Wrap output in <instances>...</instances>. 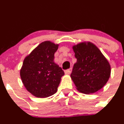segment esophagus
I'll return each mask as SVG.
<instances>
[{
	"label": "esophagus",
	"mask_w": 124,
	"mask_h": 124,
	"mask_svg": "<svg viewBox=\"0 0 124 124\" xmlns=\"http://www.w3.org/2000/svg\"><path fill=\"white\" fill-rule=\"evenodd\" d=\"M71 71H72V69H71V68H70V69L65 70L64 73H65V74H70V73H71Z\"/></svg>",
	"instance_id": "obj_1"
}]
</instances>
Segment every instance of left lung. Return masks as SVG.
I'll list each match as a JSON object with an SVG mask.
<instances>
[{
    "label": "left lung",
    "instance_id": "8db88e82",
    "mask_svg": "<svg viewBox=\"0 0 124 124\" xmlns=\"http://www.w3.org/2000/svg\"><path fill=\"white\" fill-rule=\"evenodd\" d=\"M77 62L70 74L76 89L85 94L93 93L106 85L110 75V66L99 49L90 42L73 46Z\"/></svg>",
    "mask_w": 124,
    "mask_h": 124
}]
</instances>
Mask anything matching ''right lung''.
<instances>
[{
	"instance_id": "right-lung-1",
	"label": "right lung",
	"mask_w": 124,
	"mask_h": 124,
	"mask_svg": "<svg viewBox=\"0 0 124 124\" xmlns=\"http://www.w3.org/2000/svg\"><path fill=\"white\" fill-rule=\"evenodd\" d=\"M58 44L41 42L25 58L20 70L26 90L37 98H47L57 92L64 73L54 62Z\"/></svg>"
}]
</instances>
